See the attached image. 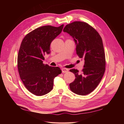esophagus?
Listing matches in <instances>:
<instances>
[{"label": "esophagus", "instance_id": "esophagus-1", "mask_svg": "<svg viewBox=\"0 0 124 124\" xmlns=\"http://www.w3.org/2000/svg\"><path fill=\"white\" fill-rule=\"evenodd\" d=\"M68 69L67 68H62V71L63 73H67L68 72Z\"/></svg>", "mask_w": 124, "mask_h": 124}]
</instances>
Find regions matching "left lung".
I'll return each mask as SVG.
<instances>
[{"instance_id":"left-lung-1","label":"left lung","mask_w":124,"mask_h":124,"mask_svg":"<svg viewBox=\"0 0 124 124\" xmlns=\"http://www.w3.org/2000/svg\"><path fill=\"white\" fill-rule=\"evenodd\" d=\"M63 31L72 37L78 56L85 61L81 73L71 69L75 79L69 84L70 90L80 95L93 92L98 86L106 70V57L101 36L88 23L75 21L67 24Z\"/></svg>"}]
</instances>
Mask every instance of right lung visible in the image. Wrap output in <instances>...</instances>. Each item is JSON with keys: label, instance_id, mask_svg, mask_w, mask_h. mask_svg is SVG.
Instances as JSON below:
<instances>
[{"label": "right lung", "instance_id": "1", "mask_svg": "<svg viewBox=\"0 0 124 124\" xmlns=\"http://www.w3.org/2000/svg\"><path fill=\"white\" fill-rule=\"evenodd\" d=\"M63 26L37 28L28 33L21 44L17 56L18 73L26 88L35 95L51 92L54 79L62 72L59 67L44 64L43 60L45 54L50 53L52 41L62 32Z\"/></svg>", "mask_w": 124, "mask_h": 124}]
</instances>
